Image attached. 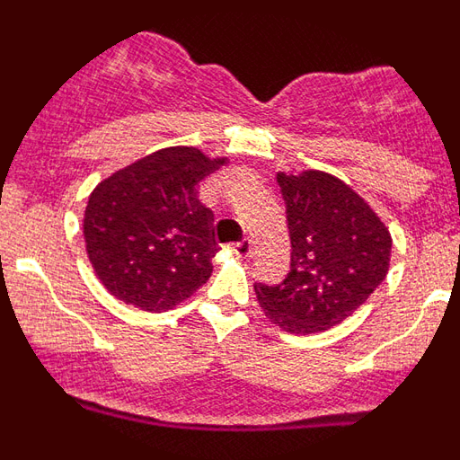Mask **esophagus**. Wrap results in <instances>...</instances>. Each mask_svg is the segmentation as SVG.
<instances>
[{"label": "esophagus", "instance_id": "esophagus-1", "mask_svg": "<svg viewBox=\"0 0 460 460\" xmlns=\"http://www.w3.org/2000/svg\"><path fill=\"white\" fill-rule=\"evenodd\" d=\"M233 251L237 255H242V258H249L251 251H253V243H251V239H242V242H237L233 246Z\"/></svg>", "mask_w": 460, "mask_h": 460}]
</instances>
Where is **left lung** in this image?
I'll list each match as a JSON object with an SVG mask.
<instances>
[{
    "mask_svg": "<svg viewBox=\"0 0 460 460\" xmlns=\"http://www.w3.org/2000/svg\"><path fill=\"white\" fill-rule=\"evenodd\" d=\"M290 230V271L276 286L255 283L267 318L290 334L343 323L389 271L392 234L348 184L320 170L276 174Z\"/></svg>",
    "mask_w": 460,
    "mask_h": 460,
    "instance_id": "1",
    "label": "left lung"
}]
</instances>
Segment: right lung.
<instances>
[{
  "label": "right lung",
  "mask_w": 460,
  "mask_h": 460,
  "mask_svg": "<svg viewBox=\"0 0 460 460\" xmlns=\"http://www.w3.org/2000/svg\"><path fill=\"white\" fill-rule=\"evenodd\" d=\"M223 164L195 147L158 149L92 190L84 243L110 295L161 313L205 286L218 243L198 186Z\"/></svg>",
  "instance_id": "obj_1"
}]
</instances>
